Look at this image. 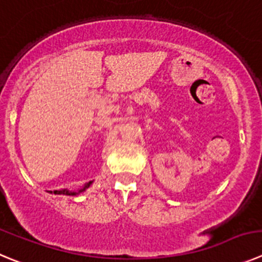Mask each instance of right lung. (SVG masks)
Returning a JSON list of instances; mask_svg holds the SVG:
<instances>
[{
  "label": "right lung",
  "mask_w": 262,
  "mask_h": 262,
  "mask_svg": "<svg viewBox=\"0 0 262 262\" xmlns=\"http://www.w3.org/2000/svg\"><path fill=\"white\" fill-rule=\"evenodd\" d=\"M93 183V181H90V182H88V183H85L84 186L81 187V189H79V190H75V191H70V190H60V191H55V194H63V195H79V194H81V192H84L85 190L88 189V187L90 186V185H92Z\"/></svg>",
  "instance_id": "obj_1"
}]
</instances>
